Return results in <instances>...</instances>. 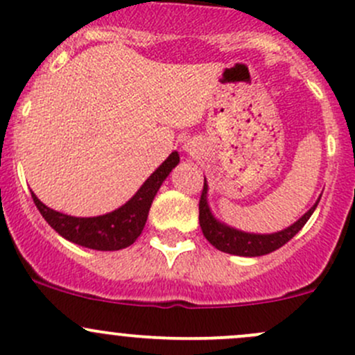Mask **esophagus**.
<instances>
[{"label":"esophagus","mask_w":355,"mask_h":355,"mask_svg":"<svg viewBox=\"0 0 355 355\" xmlns=\"http://www.w3.org/2000/svg\"><path fill=\"white\" fill-rule=\"evenodd\" d=\"M189 152H191V148H189Z\"/></svg>","instance_id":"esophagus-1"}]
</instances>
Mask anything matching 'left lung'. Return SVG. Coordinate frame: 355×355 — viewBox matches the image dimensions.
Wrapping results in <instances>:
<instances>
[{"instance_id": "left-lung-1", "label": "left lung", "mask_w": 355, "mask_h": 355, "mask_svg": "<svg viewBox=\"0 0 355 355\" xmlns=\"http://www.w3.org/2000/svg\"><path fill=\"white\" fill-rule=\"evenodd\" d=\"M320 198L316 200V203L299 220H295L294 224L288 225L284 231L272 234L244 232L215 218V215L210 210V205H208V184L207 179H205L202 198H200V227H202L203 236L207 237L208 243L217 248L218 251L236 254V257H263V254H268L282 248L284 244L288 243L295 234L304 227V224L309 220L313 211L316 210Z\"/></svg>"}]
</instances>
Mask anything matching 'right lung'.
<instances>
[{
	"label": "right lung",
	"mask_w": 355,
	"mask_h": 355,
	"mask_svg": "<svg viewBox=\"0 0 355 355\" xmlns=\"http://www.w3.org/2000/svg\"><path fill=\"white\" fill-rule=\"evenodd\" d=\"M178 164L179 153L173 152L126 203L109 214L97 215V217H73V215L61 214L49 208L34 193H32V198L47 224L69 243L89 248V250L118 251L131 246L138 239L145 227L148 210L157 191Z\"/></svg>",
	"instance_id": "obj_1"
}]
</instances>
